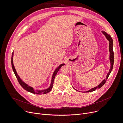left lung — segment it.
Returning <instances> with one entry per match:
<instances>
[{"mask_svg":"<svg viewBox=\"0 0 123 123\" xmlns=\"http://www.w3.org/2000/svg\"><path fill=\"white\" fill-rule=\"evenodd\" d=\"M102 33L104 34V35L106 36V38L108 40V41H109V51H110V63H111V68L109 70V72H108L107 75V78L106 79H104L103 80L100 84L96 87H94L91 89H90V90L88 91H86V92H92L95 91L96 89H99L100 88H101L103 85L105 84V83L106 82V80L108 79V78L109 77L110 74L112 70L113 69V65H114V52H113V39L111 36L110 35H109L108 34H107L106 32L103 31H102Z\"/></svg>","mask_w":123,"mask_h":123,"instance_id":"1","label":"left lung"}]
</instances>
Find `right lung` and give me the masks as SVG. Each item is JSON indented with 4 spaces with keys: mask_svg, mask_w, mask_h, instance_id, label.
Instances as JSON below:
<instances>
[{
    "mask_svg": "<svg viewBox=\"0 0 123 123\" xmlns=\"http://www.w3.org/2000/svg\"><path fill=\"white\" fill-rule=\"evenodd\" d=\"M13 53L12 54V57H11V65H12V69H13V72L14 73V74L16 77V78L19 82V83L20 84V85L21 86V87L24 89H25V90H26V91L30 92V93H33V94H45L46 93H49L51 89H52V87H53V83H54V78L55 77V76L56 75L57 72H58V71H59V70L61 68V67L65 65L64 64H61V65L57 67L56 70H55L54 72L53 73V74L52 75V80H51V85L50 86V87L47 89H45V90H35L33 89V88L28 86L27 84H26L21 79L20 77H19V76L18 75L16 71V70L14 68V65H13Z\"/></svg>",
    "mask_w": 123,
    "mask_h": 123,
    "instance_id": "add662e5",
    "label": "right lung"
}]
</instances>
